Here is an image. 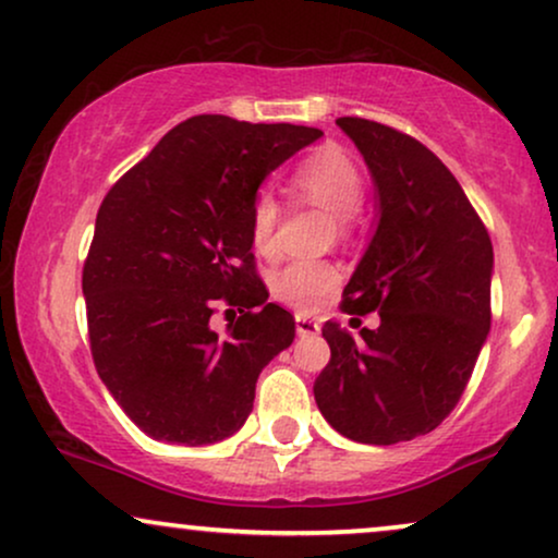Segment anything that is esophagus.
Wrapping results in <instances>:
<instances>
[{"instance_id":"obj_1","label":"esophagus","mask_w":558,"mask_h":558,"mask_svg":"<svg viewBox=\"0 0 558 558\" xmlns=\"http://www.w3.org/2000/svg\"><path fill=\"white\" fill-rule=\"evenodd\" d=\"M319 329H322L319 322L308 319V316H303V314L295 316V331H299L301 337H306V335H319Z\"/></svg>"}]
</instances>
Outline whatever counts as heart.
Wrapping results in <instances>:
<instances>
[{
  "label": "heart",
  "mask_w": 558,
  "mask_h": 558,
  "mask_svg": "<svg viewBox=\"0 0 558 558\" xmlns=\"http://www.w3.org/2000/svg\"><path fill=\"white\" fill-rule=\"evenodd\" d=\"M291 190L301 201L314 203L329 214L344 218L361 208L365 182L361 169L340 146L324 144L293 167ZM280 206L270 193H259L250 208V239L259 255L275 252V229ZM340 280V270L327 259H293L270 278V291L278 301L299 312H312Z\"/></svg>",
  "instance_id": "b5f03b06"
}]
</instances>
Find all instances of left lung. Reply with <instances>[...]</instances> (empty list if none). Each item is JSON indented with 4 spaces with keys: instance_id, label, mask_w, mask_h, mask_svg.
Masks as SVG:
<instances>
[{
    "instance_id": "1",
    "label": "left lung",
    "mask_w": 558,
    "mask_h": 558,
    "mask_svg": "<svg viewBox=\"0 0 558 558\" xmlns=\"http://www.w3.org/2000/svg\"><path fill=\"white\" fill-rule=\"evenodd\" d=\"M378 190V227L342 291L344 314L378 312L352 340L322 335L331 357L314 384L337 433L393 446L433 433L466 389L492 324L489 231L450 169L391 125L337 118Z\"/></svg>"
}]
</instances>
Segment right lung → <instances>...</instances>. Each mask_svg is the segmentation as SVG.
<instances>
[{
    "label": "right lung",
    "instance_id": "obj_1",
    "mask_svg": "<svg viewBox=\"0 0 558 558\" xmlns=\"http://www.w3.org/2000/svg\"><path fill=\"white\" fill-rule=\"evenodd\" d=\"M319 129L195 116L131 167L97 210L84 259L89 350L102 384L154 440L234 435L267 363L295 337L267 303L250 239L263 180ZM218 302L242 317L218 338Z\"/></svg>",
    "mask_w": 558,
    "mask_h": 558
}]
</instances>
